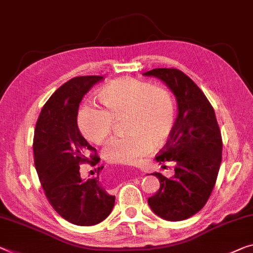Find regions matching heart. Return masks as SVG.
Here are the masks:
<instances>
[{
  "instance_id": "obj_1",
  "label": "heart",
  "mask_w": 253,
  "mask_h": 253,
  "mask_svg": "<svg viewBox=\"0 0 253 253\" xmlns=\"http://www.w3.org/2000/svg\"><path fill=\"white\" fill-rule=\"evenodd\" d=\"M104 110L84 105L78 112L77 123L84 137L99 143L111 133L114 119H124L127 135L113 138L103 149L112 164L132 165L155 147L165 146L176 124V106L166 88L134 78L111 81L98 91Z\"/></svg>"
}]
</instances>
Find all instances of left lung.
Here are the masks:
<instances>
[{
    "mask_svg": "<svg viewBox=\"0 0 253 253\" xmlns=\"http://www.w3.org/2000/svg\"><path fill=\"white\" fill-rule=\"evenodd\" d=\"M143 76L165 83L176 97L178 110L172 138L156 156L159 164L175 163V174L170 178L153 174L161 186L148 198V205L163 219L184 220L203 209L218 175L223 141L215 111L201 89L180 70L159 68Z\"/></svg>",
    "mask_w": 253,
    "mask_h": 253,
    "instance_id": "1",
    "label": "left lung"
}]
</instances>
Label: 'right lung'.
Wrapping results in <instances>:
<instances>
[{
    "label": "right lung",
    "mask_w": 253,
    "mask_h": 253,
    "mask_svg": "<svg viewBox=\"0 0 253 253\" xmlns=\"http://www.w3.org/2000/svg\"><path fill=\"white\" fill-rule=\"evenodd\" d=\"M102 79L76 77L62 84L42 106L35 127V166L45 196L62 218L79 226L103 221L115 203V196L106 192L99 175L84 181L79 172L81 164L95 166L100 161L81 135L77 115L83 97Z\"/></svg>",
    "instance_id": "right-lung-1"
}]
</instances>
